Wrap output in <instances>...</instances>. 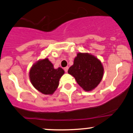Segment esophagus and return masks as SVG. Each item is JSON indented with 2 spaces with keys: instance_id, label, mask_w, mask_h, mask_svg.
<instances>
[{
  "instance_id": "34e87169",
  "label": "esophagus",
  "mask_w": 133,
  "mask_h": 133,
  "mask_svg": "<svg viewBox=\"0 0 133 133\" xmlns=\"http://www.w3.org/2000/svg\"><path fill=\"white\" fill-rule=\"evenodd\" d=\"M68 69H69V68H68V66H67V67H65V68H64V71H65V72H68Z\"/></svg>"
}]
</instances>
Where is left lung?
I'll return each instance as SVG.
<instances>
[{"instance_id": "obj_1", "label": "left lung", "mask_w": 133, "mask_h": 133, "mask_svg": "<svg viewBox=\"0 0 133 133\" xmlns=\"http://www.w3.org/2000/svg\"><path fill=\"white\" fill-rule=\"evenodd\" d=\"M68 73L74 77L78 84L87 91H91L100 83L103 75L100 61L88 53H78Z\"/></svg>"}]
</instances>
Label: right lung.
Segmentation results:
<instances>
[{"mask_svg":"<svg viewBox=\"0 0 133 133\" xmlns=\"http://www.w3.org/2000/svg\"><path fill=\"white\" fill-rule=\"evenodd\" d=\"M64 74L61 68L54 69L47 58L38 61L30 71V79L33 87L45 95H52L59 86L60 78Z\"/></svg>","mask_w":133,"mask_h":133,"instance_id":"add662e5","label":"right lung"}]
</instances>
